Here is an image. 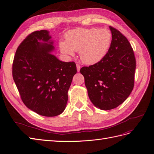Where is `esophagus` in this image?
<instances>
[{
	"mask_svg": "<svg viewBox=\"0 0 154 154\" xmlns=\"http://www.w3.org/2000/svg\"><path fill=\"white\" fill-rule=\"evenodd\" d=\"M80 68H81V67H80V65L77 63V64H76V69H77V71H78V72H80Z\"/></svg>",
	"mask_w": 154,
	"mask_h": 154,
	"instance_id": "1",
	"label": "esophagus"
}]
</instances>
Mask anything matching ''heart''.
<instances>
[{
    "mask_svg": "<svg viewBox=\"0 0 154 154\" xmlns=\"http://www.w3.org/2000/svg\"><path fill=\"white\" fill-rule=\"evenodd\" d=\"M111 40L110 32L106 29L78 28L67 32L66 41H60L59 48L61 53L68 57H72L74 51H79L82 62L93 65L104 58Z\"/></svg>",
    "mask_w": 154,
    "mask_h": 154,
    "instance_id": "b5f03b06",
    "label": "heart"
}]
</instances>
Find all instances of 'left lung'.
I'll return each instance as SVG.
<instances>
[{"mask_svg": "<svg viewBox=\"0 0 154 154\" xmlns=\"http://www.w3.org/2000/svg\"><path fill=\"white\" fill-rule=\"evenodd\" d=\"M110 48L104 58L92 66L83 67L88 96L101 110L113 109L123 103L134 85L136 58L128 40L114 27Z\"/></svg>", "mask_w": 154, "mask_h": 154, "instance_id": "obj_1", "label": "left lung"}]
</instances>
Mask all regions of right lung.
<instances>
[{"label": "right lung", "instance_id": "1", "mask_svg": "<svg viewBox=\"0 0 154 154\" xmlns=\"http://www.w3.org/2000/svg\"><path fill=\"white\" fill-rule=\"evenodd\" d=\"M53 44L49 31L32 32L18 47L12 69L23 103L46 117L64 111L67 92L77 72L75 63L62 62L52 54Z\"/></svg>", "mask_w": 154, "mask_h": 154}]
</instances>
